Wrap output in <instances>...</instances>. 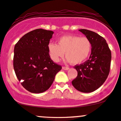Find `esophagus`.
<instances>
[{
    "label": "esophagus",
    "instance_id": "34e87169",
    "mask_svg": "<svg viewBox=\"0 0 121 121\" xmlns=\"http://www.w3.org/2000/svg\"><path fill=\"white\" fill-rule=\"evenodd\" d=\"M62 69H64V70H68L69 69V68L67 67V66H62Z\"/></svg>",
    "mask_w": 121,
    "mask_h": 121
}]
</instances>
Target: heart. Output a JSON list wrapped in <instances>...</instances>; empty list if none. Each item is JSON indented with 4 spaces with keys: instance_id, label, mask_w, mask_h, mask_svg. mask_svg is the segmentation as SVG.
I'll list each match as a JSON object with an SVG mask.
<instances>
[{
    "instance_id": "heart-1",
    "label": "heart",
    "mask_w": 121,
    "mask_h": 121,
    "mask_svg": "<svg viewBox=\"0 0 121 121\" xmlns=\"http://www.w3.org/2000/svg\"><path fill=\"white\" fill-rule=\"evenodd\" d=\"M91 43L86 37L66 35L60 37L57 43H49L48 46L51 59L59 62L64 55L66 61L72 64H81L86 59L91 52Z\"/></svg>"
}]
</instances>
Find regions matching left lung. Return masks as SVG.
<instances>
[{"label": "left lung", "mask_w": 121, "mask_h": 121, "mask_svg": "<svg viewBox=\"0 0 121 121\" xmlns=\"http://www.w3.org/2000/svg\"><path fill=\"white\" fill-rule=\"evenodd\" d=\"M79 31L90 40L91 51L89 60L74 66L78 74L72 84L77 91L91 93L99 88L108 78L112 53L104 37L89 30L81 29Z\"/></svg>", "instance_id": "left-lung-1"}]
</instances>
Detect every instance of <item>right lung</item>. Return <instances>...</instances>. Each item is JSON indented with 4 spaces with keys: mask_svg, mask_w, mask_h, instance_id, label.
<instances>
[{
    "mask_svg": "<svg viewBox=\"0 0 121 121\" xmlns=\"http://www.w3.org/2000/svg\"><path fill=\"white\" fill-rule=\"evenodd\" d=\"M53 32L36 29L24 35L15 44L13 68L28 91L40 93L52 85L62 67L51 60L48 46Z\"/></svg>",
    "mask_w": 121,
    "mask_h": 121,
    "instance_id": "1",
    "label": "right lung"
}]
</instances>
